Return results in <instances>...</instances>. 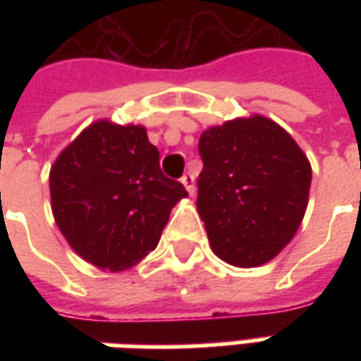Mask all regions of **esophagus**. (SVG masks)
Here are the masks:
<instances>
[{"instance_id":"34e87169","label":"esophagus","mask_w":361,"mask_h":361,"mask_svg":"<svg viewBox=\"0 0 361 361\" xmlns=\"http://www.w3.org/2000/svg\"><path fill=\"white\" fill-rule=\"evenodd\" d=\"M181 183H183V188L188 189L189 195H193L195 193V176L191 172L183 173V178H181Z\"/></svg>"}]
</instances>
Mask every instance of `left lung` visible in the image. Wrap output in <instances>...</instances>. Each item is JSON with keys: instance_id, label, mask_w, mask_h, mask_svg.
<instances>
[{"instance_id": "1", "label": "left lung", "mask_w": 361, "mask_h": 361, "mask_svg": "<svg viewBox=\"0 0 361 361\" xmlns=\"http://www.w3.org/2000/svg\"><path fill=\"white\" fill-rule=\"evenodd\" d=\"M197 211L212 251L235 267L263 265L294 238L307 207L311 166L263 116L226 121L199 139Z\"/></svg>"}]
</instances>
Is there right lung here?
Here are the masks:
<instances>
[{"instance_id":"right-lung-1","label":"right lung","mask_w":361,"mask_h":361,"mask_svg":"<svg viewBox=\"0 0 361 361\" xmlns=\"http://www.w3.org/2000/svg\"><path fill=\"white\" fill-rule=\"evenodd\" d=\"M51 211L85 261L123 271L158 245L172 207L188 191L166 178L145 127L96 121L56 160Z\"/></svg>"}]
</instances>
